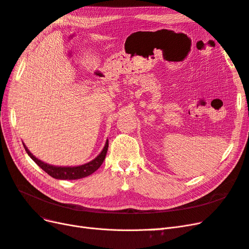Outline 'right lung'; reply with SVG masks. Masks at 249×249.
Masks as SVG:
<instances>
[{"instance_id":"1","label":"right lung","mask_w":249,"mask_h":249,"mask_svg":"<svg viewBox=\"0 0 249 249\" xmlns=\"http://www.w3.org/2000/svg\"><path fill=\"white\" fill-rule=\"evenodd\" d=\"M22 144H24V147L29 157L52 178L57 179H79L92 175L94 171L100 168V166L105 160V157H106L109 146V141H106L102 152L99 154V156H96L92 161L83 165H79V166H55V165L44 163L43 161L39 160L38 158L33 156V154L30 152L28 147L25 145V143H22Z\"/></svg>"}]
</instances>
